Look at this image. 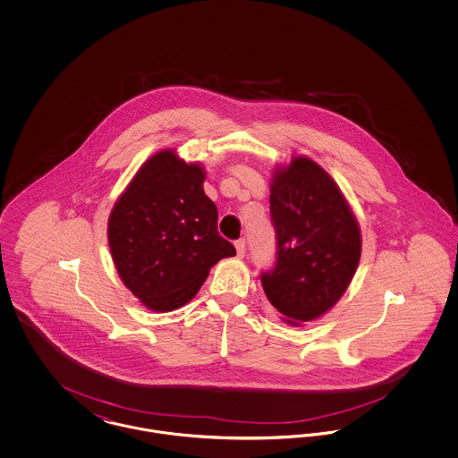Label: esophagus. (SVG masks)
I'll return each instance as SVG.
<instances>
[{
	"mask_svg": "<svg viewBox=\"0 0 458 458\" xmlns=\"http://www.w3.org/2000/svg\"><path fill=\"white\" fill-rule=\"evenodd\" d=\"M235 249H237V256L243 258V254H245V240H237V242H235Z\"/></svg>",
	"mask_w": 458,
	"mask_h": 458,
	"instance_id": "1",
	"label": "esophagus"
}]
</instances>
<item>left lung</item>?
Masks as SVG:
<instances>
[{"label": "left lung", "mask_w": 458, "mask_h": 458, "mask_svg": "<svg viewBox=\"0 0 458 458\" xmlns=\"http://www.w3.org/2000/svg\"><path fill=\"white\" fill-rule=\"evenodd\" d=\"M269 204L278 259L262 288L282 321L302 327L347 292L360 261V226L331 174L301 154L275 166Z\"/></svg>", "instance_id": "left-lung-1"}]
</instances>
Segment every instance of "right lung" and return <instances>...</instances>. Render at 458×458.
<instances>
[{"instance_id":"obj_1","label":"right lung","mask_w":458,"mask_h":458,"mask_svg":"<svg viewBox=\"0 0 458 458\" xmlns=\"http://www.w3.org/2000/svg\"><path fill=\"white\" fill-rule=\"evenodd\" d=\"M202 163L161 149L142 163L108 218L120 280L154 312L191 302L211 267L235 256L218 233V209L204 194Z\"/></svg>"}]
</instances>
